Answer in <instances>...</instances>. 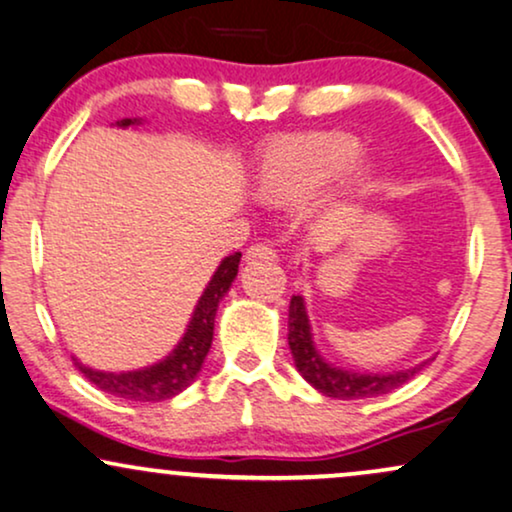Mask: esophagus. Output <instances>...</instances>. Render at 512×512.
<instances>
[{
  "instance_id": "esophagus-1",
  "label": "esophagus",
  "mask_w": 512,
  "mask_h": 512,
  "mask_svg": "<svg viewBox=\"0 0 512 512\" xmlns=\"http://www.w3.org/2000/svg\"><path fill=\"white\" fill-rule=\"evenodd\" d=\"M245 260L255 262V260H276V250L271 248L269 243H255L245 250Z\"/></svg>"
}]
</instances>
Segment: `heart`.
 I'll list each match as a JSON object with an SVG mask.
<instances>
[{
  "mask_svg": "<svg viewBox=\"0 0 512 512\" xmlns=\"http://www.w3.org/2000/svg\"><path fill=\"white\" fill-rule=\"evenodd\" d=\"M357 139L340 132H314L278 141L262 158L255 174L257 198L278 208H290L312 198L321 186L357 158ZM364 189V174L345 179V191Z\"/></svg>",
  "mask_w": 512,
  "mask_h": 512,
  "instance_id": "1",
  "label": "heart"
}]
</instances>
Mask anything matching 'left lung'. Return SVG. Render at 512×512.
Listing matches in <instances>:
<instances>
[{
    "instance_id": "left-lung-1",
    "label": "left lung",
    "mask_w": 512,
    "mask_h": 512,
    "mask_svg": "<svg viewBox=\"0 0 512 512\" xmlns=\"http://www.w3.org/2000/svg\"><path fill=\"white\" fill-rule=\"evenodd\" d=\"M288 345L302 378L307 380L314 390H319L321 394L333 399L380 397V394H387L397 390V387L404 383H409L413 375L428 364V361H423V364L397 373H354L328 364L314 347L312 326H309L307 307H304L302 295H293V300H290Z\"/></svg>"
}]
</instances>
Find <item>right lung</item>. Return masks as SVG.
Here are the masks:
<instances>
[{
  "mask_svg": "<svg viewBox=\"0 0 512 512\" xmlns=\"http://www.w3.org/2000/svg\"><path fill=\"white\" fill-rule=\"evenodd\" d=\"M137 118H125L118 122V127L137 125ZM238 262H241V252L224 257L219 264L215 276L210 278L208 288L203 290L200 300L196 304L189 328H186L184 338L179 345L172 349L170 357H165L158 364L139 368V371H125V373H106L96 371L80 364L75 359L77 371H80L89 383H94L101 392L115 394L120 399L129 401H165L177 397L184 392L196 375L203 368V361L208 357L212 345V333H215V314L219 307V300L231 288L234 278L238 274Z\"/></svg>",
  "mask_w": 512,
  "mask_h": 512,
  "instance_id": "add662e5",
  "label": "right lung"
}]
</instances>
